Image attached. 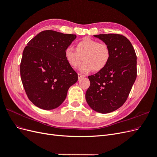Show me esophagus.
I'll use <instances>...</instances> for the list:
<instances>
[{"label": "esophagus", "instance_id": "34e87169", "mask_svg": "<svg viewBox=\"0 0 157 157\" xmlns=\"http://www.w3.org/2000/svg\"><path fill=\"white\" fill-rule=\"evenodd\" d=\"M82 77H84V75H82V74H80V73H78V78L79 79L82 78Z\"/></svg>", "mask_w": 157, "mask_h": 157}]
</instances>
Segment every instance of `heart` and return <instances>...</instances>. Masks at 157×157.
Instances as JSON below:
<instances>
[{
	"mask_svg": "<svg viewBox=\"0 0 157 157\" xmlns=\"http://www.w3.org/2000/svg\"><path fill=\"white\" fill-rule=\"evenodd\" d=\"M64 56L72 68L78 67L83 60L80 71L88 73L94 69L99 71L105 68L111 58V50L107 44L85 37L77 42L76 50L68 46L65 50Z\"/></svg>",
	"mask_w": 157,
	"mask_h": 157,
	"instance_id": "b5f03b06",
	"label": "heart"
}]
</instances>
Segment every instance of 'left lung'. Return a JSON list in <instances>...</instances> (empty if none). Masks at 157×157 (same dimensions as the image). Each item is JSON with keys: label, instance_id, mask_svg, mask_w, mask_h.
Listing matches in <instances>:
<instances>
[{"label": "left lung", "instance_id": "1", "mask_svg": "<svg viewBox=\"0 0 157 157\" xmlns=\"http://www.w3.org/2000/svg\"><path fill=\"white\" fill-rule=\"evenodd\" d=\"M107 44L111 58L106 67L88 76L86 99L93 110L109 113L122 106L137 77V56L126 37L118 34L94 35Z\"/></svg>", "mask_w": 157, "mask_h": 157}]
</instances>
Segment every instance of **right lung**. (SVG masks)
Wrapping results in <instances>:
<instances>
[{"label":"right lung","mask_w":157,"mask_h":157,"mask_svg":"<svg viewBox=\"0 0 157 157\" xmlns=\"http://www.w3.org/2000/svg\"><path fill=\"white\" fill-rule=\"evenodd\" d=\"M77 36L52 30L43 31L27 43L20 63L23 88L36 107L51 110L59 107L78 75L64 56L65 50Z\"/></svg>","instance_id":"obj_1"}]
</instances>
